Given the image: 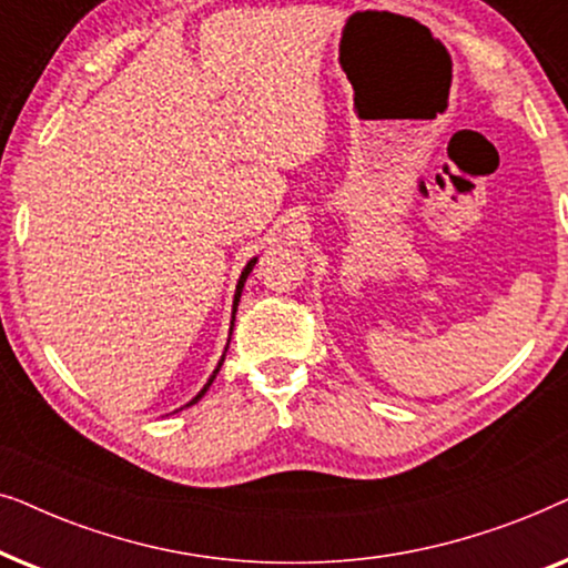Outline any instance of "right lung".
Listing matches in <instances>:
<instances>
[{
  "label": "right lung",
  "mask_w": 568,
  "mask_h": 568,
  "mask_svg": "<svg viewBox=\"0 0 568 568\" xmlns=\"http://www.w3.org/2000/svg\"><path fill=\"white\" fill-rule=\"evenodd\" d=\"M255 261H258V255H255V258H251L245 263V268L240 271V278H237V286H235V297H232V321H230V336H232V328H235V313H237V305H240V297H243V286H245V282H247V276H251V271H253V266H255ZM227 348H230V338H227V346H224V352H222V359H220V364H216V369L212 372V375H209V379H206V385L201 387V390L193 395V398L185 403L183 408H189V406H193V403H199L201 398H204V393L209 390V385L214 383V377H216V372L222 369V362H224V354H227Z\"/></svg>",
  "instance_id": "1"
}]
</instances>
